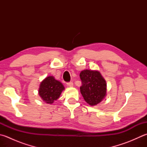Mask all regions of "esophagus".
Returning a JSON list of instances; mask_svg holds the SVG:
<instances>
[{"label":"esophagus","mask_w":147,"mask_h":147,"mask_svg":"<svg viewBox=\"0 0 147 147\" xmlns=\"http://www.w3.org/2000/svg\"><path fill=\"white\" fill-rule=\"evenodd\" d=\"M66 84H67V86L69 87H73L74 86V83L72 82H67V83H66Z\"/></svg>","instance_id":"esophagus-1"}]
</instances>
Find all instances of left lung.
I'll list each match as a JSON object with an SVG mask.
<instances>
[{
	"label": "left lung",
	"mask_w": 147,
	"mask_h": 147,
	"mask_svg": "<svg viewBox=\"0 0 147 147\" xmlns=\"http://www.w3.org/2000/svg\"><path fill=\"white\" fill-rule=\"evenodd\" d=\"M82 86L81 93L90 106H96L106 96L107 84L100 73L96 70H84L80 73Z\"/></svg>",
	"instance_id": "8db88e82"
}]
</instances>
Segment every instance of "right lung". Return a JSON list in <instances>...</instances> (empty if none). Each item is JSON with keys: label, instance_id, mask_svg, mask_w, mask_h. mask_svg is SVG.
<instances>
[{"label": "right lung", "instance_id": "1", "mask_svg": "<svg viewBox=\"0 0 147 147\" xmlns=\"http://www.w3.org/2000/svg\"><path fill=\"white\" fill-rule=\"evenodd\" d=\"M64 90L61 82L55 79L53 76H49L40 83L38 93L45 103L52 104L59 98Z\"/></svg>", "mask_w": 147, "mask_h": 147}]
</instances>
